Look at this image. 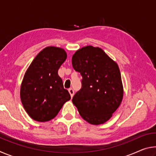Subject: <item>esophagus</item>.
Returning a JSON list of instances; mask_svg holds the SVG:
<instances>
[{
	"instance_id": "1",
	"label": "esophagus",
	"mask_w": 156,
	"mask_h": 156,
	"mask_svg": "<svg viewBox=\"0 0 156 156\" xmlns=\"http://www.w3.org/2000/svg\"><path fill=\"white\" fill-rule=\"evenodd\" d=\"M69 94H70V95H71V97H73V94H74V91L73 90V89H72V88H70V89H69Z\"/></svg>"
}]
</instances>
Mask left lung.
<instances>
[{"label": "left lung", "mask_w": 156, "mask_h": 156, "mask_svg": "<svg viewBox=\"0 0 156 156\" xmlns=\"http://www.w3.org/2000/svg\"><path fill=\"white\" fill-rule=\"evenodd\" d=\"M72 62L83 77L82 87L73 97V104L89 123L98 125L106 122L123 98L118 65L101 48L93 46L76 51Z\"/></svg>", "instance_id": "8db88e82"}]
</instances>
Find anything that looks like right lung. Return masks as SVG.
Here are the masks:
<instances>
[{
	"label": "right lung",
	"instance_id": "add662e5",
	"mask_svg": "<svg viewBox=\"0 0 156 156\" xmlns=\"http://www.w3.org/2000/svg\"><path fill=\"white\" fill-rule=\"evenodd\" d=\"M66 58L67 53L63 49L47 47L37 55L26 71L20 87V100L33 120H51L71 99L58 73Z\"/></svg>",
	"mask_w": 156,
	"mask_h": 156
}]
</instances>
